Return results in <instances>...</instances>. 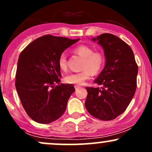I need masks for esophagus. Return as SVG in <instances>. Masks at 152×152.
I'll return each instance as SVG.
<instances>
[{
	"mask_svg": "<svg viewBox=\"0 0 152 152\" xmlns=\"http://www.w3.org/2000/svg\"><path fill=\"white\" fill-rule=\"evenodd\" d=\"M74 87H75V89H76V90H78V89H79V88H81V86H78V85H75Z\"/></svg>",
	"mask_w": 152,
	"mask_h": 152,
	"instance_id": "esophagus-1",
	"label": "esophagus"
}]
</instances>
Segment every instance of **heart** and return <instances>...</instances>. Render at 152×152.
Instances as JSON below:
<instances>
[{
    "label": "heart",
    "instance_id": "heart-1",
    "mask_svg": "<svg viewBox=\"0 0 152 152\" xmlns=\"http://www.w3.org/2000/svg\"><path fill=\"white\" fill-rule=\"evenodd\" d=\"M74 53L83 58L81 63V71L71 73L64 77V81L67 83L81 85L91 75H96L101 72L105 64V57L102 52L94 51L93 47L88 45H79L74 49ZM59 69L61 71L67 69V58L65 53L59 56L58 60Z\"/></svg>",
    "mask_w": 152,
    "mask_h": 152
}]
</instances>
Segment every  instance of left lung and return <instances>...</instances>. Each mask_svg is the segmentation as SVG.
I'll list each match as a JSON object with an SVG mask.
<instances>
[{
	"label": "left lung",
	"mask_w": 152,
	"mask_h": 152,
	"mask_svg": "<svg viewBox=\"0 0 152 152\" xmlns=\"http://www.w3.org/2000/svg\"><path fill=\"white\" fill-rule=\"evenodd\" d=\"M91 40L102 46L106 64L94 81L102 88L86 87L85 106L94 117L109 121L121 114L133 98L138 66L130 46L115 35L103 34Z\"/></svg>",
	"instance_id": "1"
}]
</instances>
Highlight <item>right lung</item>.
<instances>
[{
	"mask_svg": "<svg viewBox=\"0 0 152 152\" xmlns=\"http://www.w3.org/2000/svg\"><path fill=\"white\" fill-rule=\"evenodd\" d=\"M79 40L46 35L28 45L19 56L15 88L26 112L36 122L51 123L65 112L75 88L60 83L58 60Z\"/></svg>",
	"mask_w": 152,
	"mask_h": 152,
	"instance_id": "1",
	"label": "right lung"
}]
</instances>
